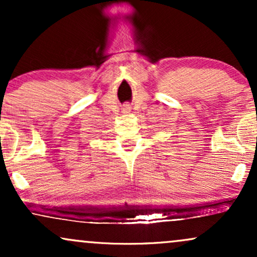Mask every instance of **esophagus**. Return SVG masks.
<instances>
[{"label":"esophagus","mask_w":257,"mask_h":257,"mask_svg":"<svg viewBox=\"0 0 257 257\" xmlns=\"http://www.w3.org/2000/svg\"><path fill=\"white\" fill-rule=\"evenodd\" d=\"M123 113H129V112H131V107H129V105H125L124 107H123Z\"/></svg>","instance_id":"esophagus-1"}]
</instances>
